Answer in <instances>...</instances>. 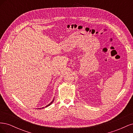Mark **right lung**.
<instances>
[{
    "label": "right lung",
    "instance_id": "add662e5",
    "mask_svg": "<svg viewBox=\"0 0 133 133\" xmlns=\"http://www.w3.org/2000/svg\"><path fill=\"white\" fill-rule=\"evenodd\" d=\"M54 99L53 100V101H52V102H51V103H50V104H48V105H46V106L45 107H48V106H49V105H50V104H52V103H53V101H54ZM44 108V107H43V108Z\"/></svg>",
    "mask_w": 133,
    "mask_h": 133
}]
</instances>
